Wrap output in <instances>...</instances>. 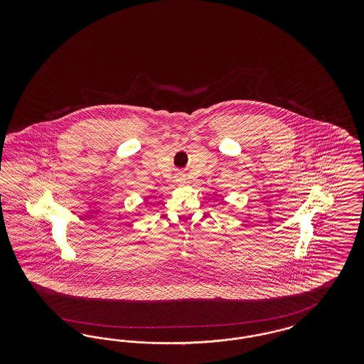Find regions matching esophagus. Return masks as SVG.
Wrapping results in <instances>:
<instances>
[{"instance_id": "esophagus-1", "label": "esophagus", "mask_w": 364, "mask_h": 364, "mask_svg": "<svg viewBox=\"0 0 364 364\" xmlns=\"http://www.w3.org/2000/svg\"><path fill=\"white\" fill-rule=\"evenodd\" d=\"M177 181H178V183H181V184H183V183H186V176H183V174L177 176Z\"/></svg>"}]
</instances>
